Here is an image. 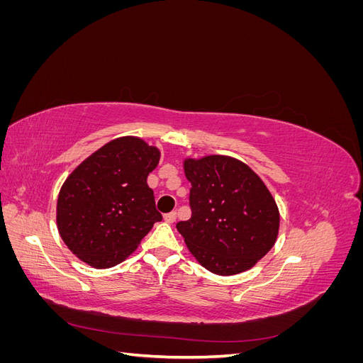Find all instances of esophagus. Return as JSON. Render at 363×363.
<instances>
[{
    "label": "esophagus",
    "mask_w": 363,
    "mask_h": 363,
    "mask_svg": "<svg viewBox=\"0 0 363 363\" xmlns=\"http://www.w3.org/2000/svg\"><path fill=\"white\" fill-rule=\"evenodd\" d=\"M175 218H177V213H175V212H169V213H167V215L163 216L164 223H168V224H172L175 221Z\"/></svg>",
    "instance_id": "esophagus-1"
}]
</instances>
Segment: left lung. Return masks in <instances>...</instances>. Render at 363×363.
<instances>
[{
    "label": "left lung",
    "mask_w": 363,
    "mask_h": 363,
    "mask_svg": "<svg viewBox=\"0 0 363 363\" xmlns=\"http://www.w3.org/2000/svg\"><path fill=\"white\" fill-rule=\"evenodd\" d=\"M183 169L192 215L177 230L191 255L216 276L251 269L279 236L280 212L267 184L232 156L186 157Z\"/></svg>",
    "instance_id": "1"
}]
</instances>
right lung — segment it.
Instances as JSON below:
<instances>
[{"mask_svg":"<svg viewBox=\"0 0 363 363\" xmlns=\"http://www.w3.org/2000/svg\"><path fill=\"white\" fill-rule=\"evenodd\" d=\"M160 150L138 136H121L86 157L62 184L56 221L62 240L96 269L125 260L162 221L147 183Z\"/></svg>","mask_w":363,"mask_h":363,"instance_id":"obj_1","label":"right lung"}]
</instances>
